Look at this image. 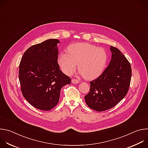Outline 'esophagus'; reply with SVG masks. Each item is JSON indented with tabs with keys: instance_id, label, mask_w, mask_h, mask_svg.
<instances>
[{
	"instance_id": "esophagus-1",
	"label": "esophagus",
	"mask_w": 148,
	"mask_h": 148,
	"mask_svg": "<svg viewBox=\"0 0 148 148\" xmlns=\"http://www.w3.org/2000/svg\"><path fill=\"white\" fill-rule=\"evenodd\" d=\"M71 82H72V83H73V84H77V83H79V81H78V79H72V80H71Z\"/></svg>"
}]
</instances>
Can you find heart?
I'll return each mask as SVG.
<instances>
[{
  "mask_svg": "<svg viewBox=\"0 0 148 148\" xmlns=\"http://www.w3.org/2000/svg\"><path fill=\"white\" fill-rule=\"evenodd\" d=\"M67 53H61L57 59L62 71L71 75L78 69L86 79L97 78L103 72L107 64L108 56L102 47H97L88 43H78L70 45Z\"/></svg>",
  "mask_w": 148,
  "mask_h": 148,
  "instance_id": "obj_1",
  "label": "heart"
}]
</instances>
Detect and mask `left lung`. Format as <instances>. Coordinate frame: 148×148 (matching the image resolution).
Here are the masks:
<instances>
[{
    "instance_id": "8db88e82",
    "label": "left lung",
    "mask_w": 148,
    "mask_h": 148,
    "mask_svg": "<svg viewBox=\"0 0 148 148\" xmlns=\"http://www.w3.org/2000/svg\"><path fill=\"white\" fill-rule=\"evenodd\" d=\"M111 60L97 79L90 82L89 93L84 97L88 106L97 111L112 108L127 94L132 70L130 62L119 50L111 46Z\"/></svg>"
}]
</instances>
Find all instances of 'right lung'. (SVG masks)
<instances>
[{"mask_svg":"<svg viewBox=\"0 0 148 148\" xmlns=\"http://www.w3.org/2000/svg\"><path fill=\"white\" fill-rule=\"evenodd\" d=\"M57 39H49L29 47L19 65L21 91L32 106L50 111L58 103L62 87L71 78L60 70L58 64Z\"/></svg>","mask_w":148,"mask_h":148,"instance_id":"obj_1","label":"right lung"}]
</instances>
